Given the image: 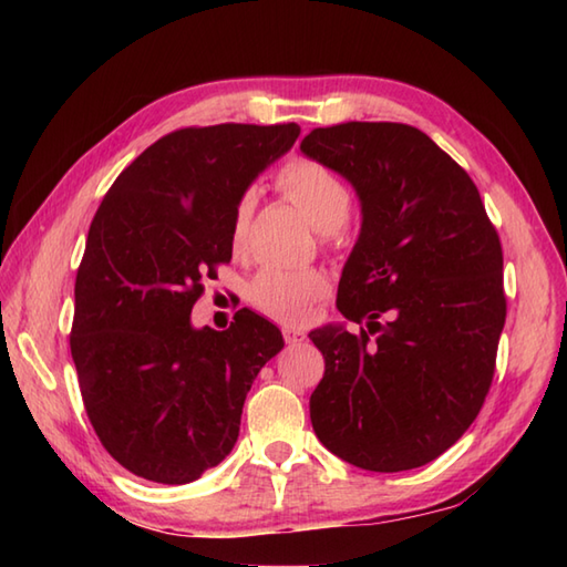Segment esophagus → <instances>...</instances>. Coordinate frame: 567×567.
Here are the masks:
<instances>
[{"label": "esophagus", "instance_id": "obj_1", "mask_svg": "<svg viewBox=\"0 0 567 567\" xmlns=\"http://www.w3.org/2000/svg\"><path fill=\"white\" fill-rule=\"evenodd\" d=\"M282 336H285V341L290 343V346H295V343H299V341H305V333L299 331V329H292V327H285V329H282Z\"/></svg>", "mask_w": 567, "mask_h": 567}]
</instances>
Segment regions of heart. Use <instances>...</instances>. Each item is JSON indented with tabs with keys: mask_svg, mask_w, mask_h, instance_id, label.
<instances>
[{
	"mask_svg": "<svg viewBox=\"0 0 567 567\" xmlns=\"http://www.w3.org/2000/svg\"><path fill=\"white\" fill-rule=\"evenodd\" d=\"M275 187L285 199L295 202L323 236H336L351 214V187L331 167L311 158L287 161L275 175ZM252 197H238L231 214V248L244 250L252 216ZM329 280L317 268H262L252 280L250 299L262 315L285 323H299L309 315V307L327 295Z\"/></svg>",
	"mask_w": 567,
	"mask_h": 567,
	"instance_id": "obj_1",
	"label": "heart"
}]
</instances>
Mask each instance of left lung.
<instances>
[{"label": "left lung", "instance_id": "left-lung-1", "mask_svg": "<svg viewBox=\"0 0 567 567\" xmlns=\"http://www.w3.org/2000/svg\"><path fill=\"white\" fill-rule=\"evenodd\" d=\"M299 148L343 175L363 212L336 297L360 331L309 333L327 365L311 426L355 467H421L470 429L495 378L507 319L497 228L470 175L414 126L336 124Z\"/></svg>", "mask_w": 567, "mask_h": 567}]
</instances>
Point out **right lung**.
<instances>
[{
  "instance_id": "1",
  "label": "right lung",
  "mask_w": 567,
  "mask_h": 567,
  "mask_svg": "<svg viewBox=\"0 0 567 567\" xmlns=\"http://www.w3.org/2000/svg\"><path fill=\"white\" fill-rule=\"evenodd\" d=\"M297 136V124L177 128L94 214L70 353L90 424L128 473L185 485L231 453L246 394L282 333L250 309L226 331L195 329L189 315L204 277L231 260L238 197Z\"/></svg>"
}]
</instances>
